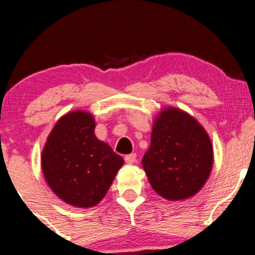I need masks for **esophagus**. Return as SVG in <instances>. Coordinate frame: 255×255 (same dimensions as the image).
<instances>
[{
	"label": "esophagus",
	"mask_w": 255,
	"mask_h": 255,
	"mask_svg": "<svg viewBox=\"0 0 255 255\" xmlns=\"http://www.w3.org/2000/svg\"><path fill=\"white\" fill-rule=\"evenodd\" d=\"M135 158H137L135 154H128V155L125 156V161L127 164H133L135 161Z\"/></svg>",
	"instance_id": "esophagus-1"
}]
</instances>
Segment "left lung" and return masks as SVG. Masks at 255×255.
<instances>
[{
    "label": "left lung",
    "mask_w": 255,
    "mask_h": 255,
    "mask_svg": "<svg viewBox=\"0 0 255 255\" xmlns=\"http://www.w3.org/2000/svg\"><path fill=\"white\" fill-rule=\"evenodd\" d=\"M142 165L156 194L170 201L189 199L210 176L212 143L194 117L168 107L154 121L150 146Z\"/></svg>",
    "instance_id": "left-lung-1"
}]
</instances>
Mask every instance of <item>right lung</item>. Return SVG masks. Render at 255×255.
Wrapping results in <instances>:
<instances>
[{"label": "right lung", "instance_id": "right-lung-1", "mask_svg": "<svg viewBox=\"0 0 255 255\" xmlns=\"http://www.w3.org/2000/svg\"><path fill=\"white\" fill-rule=\"evenodd\" d=\"M95 127L91 113H66L43 148L42 170L49 187L71 206H96L125 163L109 144L97 139Z\"/></svg>", "mask_w": 255, "mask_h": 255}]
</instances>
